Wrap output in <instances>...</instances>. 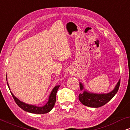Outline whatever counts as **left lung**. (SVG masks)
<instances>
[{"label":"left lung","mask_w":130,"mask_h":130,"mask_svg":"<svg viewBox=\"0 0 130 130\" xmlns=\"http://www.w3.org/2000/svg\"><path fill=\"white\" fill-rule=\"evenodd\" d=\"M80 88L82 90L84 89L82 83L80 82ZM120 79L115 86L113 90L108 93L98 94L90 93V92L84 90L82 93H80L79 95V99L80 102L85 106L92 108L101 107L106 103H108L115 95L120 88Z\"/></svg>","instance_id":"obj_1"}]
</instances>
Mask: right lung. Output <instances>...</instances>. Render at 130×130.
I'll use <instances>...</instances> for the list:
<instances>
[{
	"mask_svg": "<svg viewBox=\"0 0 130 130\" xmlns=\"http://www.w3.org/2000/svg\"><path fill=\"white\" fill-rule=\"evenodd\" d=\"M7 80V78H6ZM7 84H8V88L10 90L9 86L7 82ZM60 85H57V86H55L53 89L51 91L50 95L49 96V98L48 102L46 103L45 105L42 106H37L35 105H29L25 103L22 102L19 99L17 98V97L13 95V94L12 93L11 91L10 93L12 94V96H13L14 100H15L16 104L20 107L21 109L24 110L25 111L28 112L32 113H38V114H42V113H46L49 112L50 111H51V110L53 109L54 107L55 103L56 101V93L57 92L59 88Z\"/></svg>",
	"mask_w": 130,
	"mask_h": 130,
	"instance_id": "1",
	"label": "right lung"
}]
</instances>
